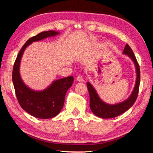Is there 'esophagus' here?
<instances>
[{
  "mask_svg": "<svg viewBox=\"0 0 153 153\" xmlns=\"http://www.w3.org/2000/svg\"><path fill=\"white\" fill-rule=\"evenodd\" d=\"M76 80L77 82H83V77L82 76H78L77 77Z\"/></svg>",
  "mask_w": 153,
  "mask_h": 153,
  "instance_id": "esophagus-1",
  "label": "esophagus"
}]
</instances>
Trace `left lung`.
<instances>
[{
	"label": "left lung",
	"instance_id": "left-lung-1",
	"mask_svg": "<svg viewBox=\"0 0 153 153\" xmlns=\"http://www.w3.org/2000/svg\"><path fill=\"white\" fill-rule=\"evenodd\" d=\"M123 53L127 54L132 59V60L134 63V65H135L137 70V79L135 85H134L132 94L131 95V96L127 100H125L122 103L115 105L107 104L104 103L99 97L96 91L94 88V87L91 85V83L89 82L87 83V86H88L89 94V98H90V101H89L90 109L92 111V112L99 117L109 119L121 115L122 113H125L130 107L133 106L134 103L135 102L137 96H138L140 79V72L139 63L134 55L132 49L131 48V47L128 44H127L125 47Z\"/></svg>",
	"mask_w": 153,
	"mask_h": 153
}]
</instances>
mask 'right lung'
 Instances as JSON below:
<instances>
[{"label": "right lung", "mask_w": 153, "mask_h": 153, "mask_svg": "<svg viewBox=\"0 0 153 153\" xmlns=\"http://www.w3.org/2000/svg\"><path fill=\"white\" fill-rule=\"evenodd\" d=\"M58 32H42L28 39L20 50L13 70V82L18 101L22 108L30 115L40 119H50L60 112L64 104L65 95L72 85L74 77L69 76L54 81L44 91H35L28 88L21 79L20 62L26 48L33 42L58 34Z\"/></svg>", "instance_id": "right-lung-1"}]
</instances>
